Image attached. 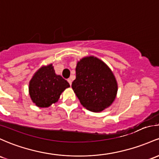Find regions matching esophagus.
Segmentation results:
<instances>
[{"label":"esophagus","mask_w":159,"mask_h":159,"mask_svg":"<svg viewBox=\"0 0 159 159\" xmlns=\"http://www.w3.org/2000/svg\"><path fill=\"white\" fill-rule=\"evenodd\" d=\"M68 82L69 83V84L71 85V82H72V81H71V78H69V79H68Z\"/></svg>","instance_id":"esophagus-1"}]
</instances>
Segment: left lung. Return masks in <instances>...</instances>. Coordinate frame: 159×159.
I'll use <instances>...</instances> for the list:
<instances>
[{
	"instance_id": "1",
	"label": "left lung",
	"mask_w": 159,
	"mask_h": 159,
	"mask_svg": "<svg viewBox=\"0 0 159 159\" xmlns=\"http://www.w3.org/2000/svg\"><path fill=\"white\" fill-rule=\"evenodd\" d=\"M76 78L71 88L85 109L100 112L116 98L118 82L112 71L103 61L93 56L78 61Z\"/></svg>"
}]
</instances>
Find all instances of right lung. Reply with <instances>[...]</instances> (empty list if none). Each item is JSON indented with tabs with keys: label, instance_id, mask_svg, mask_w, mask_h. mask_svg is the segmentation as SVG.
<instances>
[{
	"label": "right lung",
	"instance_id": "obj_1",
	"mask_svg": "<svg viewBox=\"0 0 159 159\" xmlns=\"http://www.w3.org/2000/svg\"><path fill=\"white\" fill-rule=\"evenodd\" d=\"M70 85L62 76L57 75L53 64L42 66L29 81V93L38 107L48 108L60 99V95Z\"/></svg>",
	"mask_w": 159,
	"mask_h": 159
}]
</instances>
